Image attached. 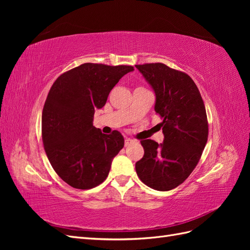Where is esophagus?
Wrapping results in <instances>:
<instances>
[{"label":"esophagus","instance_id":"34e87169","mask_svg":"<svg viewBox=\"0 0 250 250\" xmlns=\"http://www.w3.org/2000/svg\"><path fill=\"white\" fill-rule=\"evenodd\" d=\"M133 143H134V141H133L132 139H129V138H126V139H125V146H126V147L131 145V144H133Z\"/></svg>","mask_w":250,"mask_h":250}]
</instances>
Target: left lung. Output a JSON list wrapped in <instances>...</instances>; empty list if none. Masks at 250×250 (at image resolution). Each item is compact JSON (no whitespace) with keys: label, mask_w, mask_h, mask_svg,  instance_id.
Returning a JSON list of instances; mask_svg holds the SVG:
<instances>
[{"label":"left lung","mask_w":250,"mask_h":250,"mask_svg":"<svg viewBox=\"0 0 250 250\" xmlns=\"http://www.w3.org/2000/svg\"><path fill=\"white\" fill-rule=\"evenodd\" d=\"M152 86L154 109L163 122L165 140L141 141L144 156L135 171L144 184L157 191H170L190 176L197 166L208 137L206 106L188 74L161 62L137 64Z\"/></svg>","instance_id":"obj_1"}]
</instances>
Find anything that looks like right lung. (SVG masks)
Returning a JSON list of instances; mask_svg holds the SVG:
<instances>
[{"label": "right lung", "instance_id": "add662e5", "mask_svg": "<svg viewBox=\"0 0 250 250\" xmlns=\"http://www.w3.org/2000/svg\"><path fill=\"white\" fill-rule=\"evenodd\" d=\"M131 65L83 63L53 83L42 116L43 148L52 168L80 190L102 184L112 158L124 147L119 131L104 134L93 126L96 108L106 103L110 90Z\"/></svg>", "mask_w": 250, "mask_h": 250}]
</instances>
